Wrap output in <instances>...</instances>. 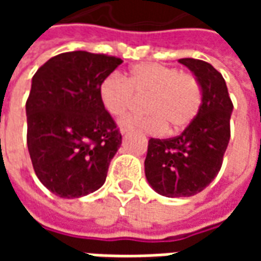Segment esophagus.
<instances>
[{
  "instance_id": "1",
  "label": "esophagus",
  "mask_w": 261,
  "mask_h": 261,
  "mask_svg": "<svg viewBox=\"0 0 261 261\" xmlns=\"http://www.w3.org/2000/svg\"><path fill=\"white\" fill-rule=\"evenodd\" d=\"M128 131H130V127H121V128H120V133H121L123 136H124V134H127Z\"/></svg>"
}]
</instances>
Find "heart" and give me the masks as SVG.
<instances>
[{
  "mask_svg": "<svg viewBox=\"0 0 261 261\" xmlns=\"http://www.w3.org/2000/svg\"><path fill=\"white\" fill-rule=\"evenodd\" d=\"M103 108L113 117H123L137 99H147L141 120H125L121 127L156 134L168 128L179 131L196 117L201 106V86L196 76L162 64H140L124 80L112 74L100 84Z\"/></svg>",
  "mask_w": 261,
  "mask_h": 261,
  "instance_id": "b5f03b06",
  "label": "heart"
}]
</instances>
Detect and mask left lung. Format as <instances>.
Returning <instances> with one entry per match:
<instances>
[{
  "mask_svg": "<svg viewBox=\"0 0 261 261\" xmlns=\"http://www.w3.org/2000/svg\"><path fill=\"white\" fill-rule=\"evenodd\" d=\"M179 63L192 71L201 86V106L180 136L151 138L144 162L149 186L170 198L194 196L218 175L233 110L224 76L213 65L196 59H180Z\"/></svg>",
  "mask_w": 261,
  "mask_h": 261,
  "instance_id": "1",
  "label": "left lung"
}]
</instances>
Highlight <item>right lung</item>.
<instances>
[{"label": "right lung", "mask_w": 261, "mask_h": 261, "mask_svg": "<svg viewBox=\"0 0 261 261\" xmlns=\"http://www.w3.org/2000/svg\"><path fill=\"white\" fill-rule=\"evenodd\" d=\"M121 63L105 54L69 51L48 60L32 78L28 149L39 180L56 196L80 198L106 180L121 134L99 91Z\"/></svg>", "instance_id": "1"}]
</instances>
